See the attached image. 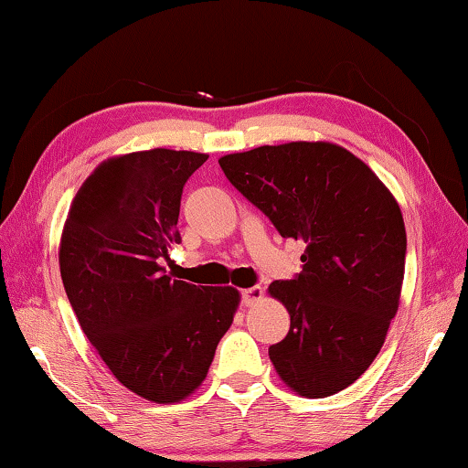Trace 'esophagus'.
Segmentation results:
<instances>
[{
	"label": "esophagus",
	"mask_w": 468,
	"mask_h": 468,
	"mask_svg": "<svg viewBox=\"0 0 468 468\" xmlns=\"http://www.w3.org/2000/svg\"><path fill=\"white\" fill-rule=\"evenodd\" d=\"M260 297H262V289H260V287H250V289L241 291V303L243 305H251L253 301H258Z\"/></svg>",
	"instance_id": "esophagus-1"
}]
</instances>
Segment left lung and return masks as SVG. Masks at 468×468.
Here are the masks:
<instances>
[{
    "label": "left lung",
    "instance_id": "left-lung-1",
    "mask_svg": "<svg viewBox=\"0 0 468 468\" xmlns=\"http://www.w3.org/2000/svg\"><path fill=\"white\" fill-rule=\"evenodd\" d=\"M218 165L284 239L305 243L303 271L268 289L291 315L287 336L268 348L276 371L307 399L345 390L376 359L399 310V204L366 163L330 142L260 146Z\"/></svg>",
    "mask_w": 468,
    "mask_h": 468
}]
</instances>
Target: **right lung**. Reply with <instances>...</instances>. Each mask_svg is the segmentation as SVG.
Listing matches in <instances>:
<instances>
[{"label":"right lung","instance_id":"1","mask_svg":"<svg viewBox=\"0 0 468 468\" xmlns=\"http://www.w3.org/2000/svg\"><path fill=\"white\" fill-rule=\"evenodd\" d=\"M208 154L154 148L102 163L76 194L59 271L101 359L132 392L177 402L208 374L239 292L171 279L181 194Z\"/></svg>","mask_w":468,"mask_h":468}]
</instances>
